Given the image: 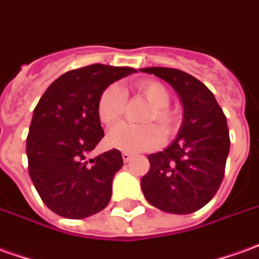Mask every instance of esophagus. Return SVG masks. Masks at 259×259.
<instances>
[{
	"label": "esophagus",
	"mask_w": 259,
	"mask_h": 259,
	"mask_svg": "<svg viewBox=\"0 0 259 259\" xmlns=\"http://www.w3.org/2000/svg\"><path fill=\"white\" fill-rule=\"evenodd\" d=\"M122 158H123V161L127 162V161H130L133 158V154H132V153H127V151H123V153H122Z\"/></svg>",
	"instance_id": "34e87169"
}]
</instances>
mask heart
Instances as JSON below:
<instances>
[{"mask_svg": "<svg viewBox=\"0 0 259 259\" xmlns=\"http://www.w3.org/2000/svg\"><path fill=\"white\" fill-rule=\"evenodd\" d=\"M136 92H139L148 104L151 109L144 117L146 123H157L164 137L171 136L178 130L181 124V115L177 109L169 106L171 94L164 84L158 81H139L133 84ZM123 91L116 85L111 84L101 92L97 105V113L99 120L106 126L115 124L122 117L124 112ZM160 132L153 124H130L119 123L109 132L108 144L112 147L127 151V153H140L158 146Z\"/></svg>", "mask_w": 259, "mask_h": 259, "instance_id": "b5f03b06", "label": "heart"}]
</instances>
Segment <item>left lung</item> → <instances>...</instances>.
I'll return each mask as SVG.
<instances>
[{
    "label": "left lung",
    "mask_w": 259,
    "mask_h": 259,
    "mask_svg": "<svg viewBox=\"0 0 259 259\" xmlns=\"http://www.w3.org/2000/svg\"><path fill=\"white\" fill-rule=\"evenodd\" d=\"M178 92L184 120L177 139L164 151L148 155L150 171L140 181L148 203L174 214L202 209L223 181L230 136L223 109L207 87L177 68L148 67Z\"/></svg>",
    "instance_id": "obj_1"
}]
</instances>
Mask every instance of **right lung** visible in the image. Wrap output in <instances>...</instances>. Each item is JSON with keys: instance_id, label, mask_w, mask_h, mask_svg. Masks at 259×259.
Wrapping results in <instances>:
<instances>
[{"instance_id": "obj_1", "label": "right lung", "mask_w": 259, "mask_h": 259, "mask_svg": "<svg viewBox=\"0 0 259 259\" xmlns=\"http://www.w3.org/2000/svg\"><path fill=\"white\" fill-rule=\"evenodd\" d=\"M136 70L105 64L67 71L41 95L26 139L30 180L49 209L84 219L106 207L112 181L123 165L113 148L85 161L104 137L97 105L101 92Z\"/></svg>"}]
</instances>
